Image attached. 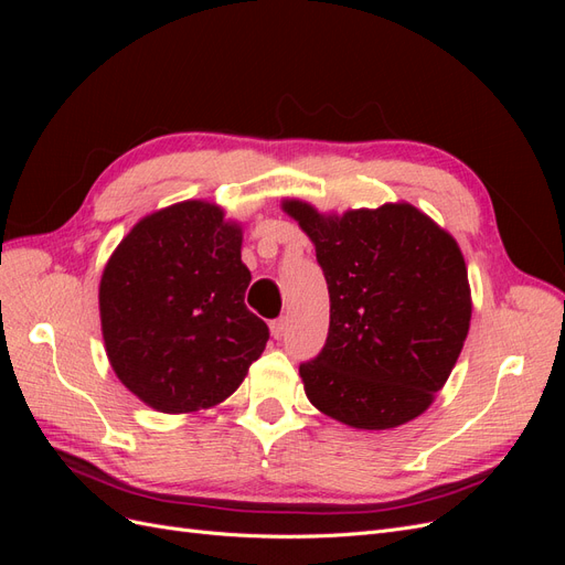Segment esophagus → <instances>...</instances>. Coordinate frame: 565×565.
Instances as JSON below:
<instances>
[{"label":"esophagus","mask_w":565,"mask_h":565,"mask_svg":"<svg viewBox=\"0 0 565 565\" xmlns=\"http://www.w3.org/2000/svg\"><path fill=\"white\" fill-rule=\"evenodd\" d=\"M285 332H287V318H285V316L270 322V334H273V339H282Z\"/></svg>","instance_id":"1"}]
</instances>
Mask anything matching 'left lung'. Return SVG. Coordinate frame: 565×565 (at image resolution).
Returning <instances> with one entry per match:
<instances>
[{
  "label": "left lung",
  "mask_w": 565,
  "mask_h": 565,
  "mask_svg": "<svg viewBox=\"0 0 565 565\" xmlns=\"http://www.w3.org/2000/svg\"><path fill=\"white\" fill-rule=\"evenodd\" d=\"M316 245L328 280L330 332L299 365L328 417L382 431L419 417L448 382L471 320L465 256L455 237L407 202L320 214L282 200Z\"/></svg>",
  "instance_id": "obj_1"
}]
</instances>
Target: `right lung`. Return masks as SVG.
Instances as JSON below:
<instances>
[{
	"label": "right lung",
	"instance_id": "right-lung-1",
	"mask_svg": "<svg viewBox=\"0 0 565 565\" xmlns=\"http://www.w3.org/2000/svg\"><path fill=\"white\" fill-rule=\"evenodd\" d=\"M241 247L224 210L185 200L143 216L108 259L98 287L108 361L158 413L218 405L264 353L268 328L245 306Z\"/></svg>",
	"mask_w": 565,
	"mask_h": 565
}]
</instances>
